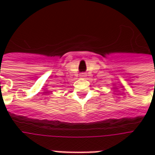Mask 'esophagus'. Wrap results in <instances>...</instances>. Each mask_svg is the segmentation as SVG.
I'll return each instance as SVG.
<instances>
[{
	"label": "esophagus",
	"mask_w": 155,
	"mask_h": 155,
	"mask_svg": "<svg viewBox=\"0 0 155 155\" xmlns=\"http://www.w3.org/2000/svg\"><path fill=\"white\" fill-rule=\"evenodd\" d=\"M80 77L81 78H84V77H85V74H84V73H82V74L80 75Z\"/></svg>",
	"instance_id": "esophagus-1"
}]
</instances>
